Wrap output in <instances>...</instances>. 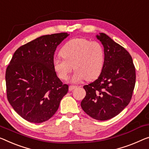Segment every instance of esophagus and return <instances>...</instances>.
I'll return each mask as SVG.
<instances>
[{"instance_id": "esophagus-1", "label": "esophagus", "mask_w": 149, "mask_h": 149, "mask_svg": "<svg viewBox=\"0 0 149 149\" xmlns=\"http://www.w3.org/2000/svg\"><path fill=\"white\" fill-rule=\"evenodd\" d=\"M76 88H77V86H70V87H69V90L72 91L74 89Z\"/></svg>"}]
</instances>
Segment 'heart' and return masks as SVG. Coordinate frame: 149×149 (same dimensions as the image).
Instances as JSON below:
<instances>
[{"label":"heart","mask_w":149,"mask_h":149,"mask_svg":"<svg viewBox=\"0 0 149 149\" xmlns=\"http://www.w3.org/2000/svg\"><path fill=\"white\" fill-rule=\"evenodd\" d=\"M60 55L53 61V69L61 79L65 80L75 70L72 77L73 82L86 79L92 81L97 78L102 72L105 52L103 46L97 41L84 38L71 39L62 47Z\"/></svg>","instance_id":"obj_1"}]
</instances>
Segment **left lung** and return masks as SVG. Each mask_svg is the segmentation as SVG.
Returning <instances> with one entry per match:
<instances>
[{
    "instance_id": "left-lung-1",
    "label": "left lung",
    "mask_w": 149,
    "mask_h": 149,
    "mask_svg": "<svg viewBox=\"0 0 149 149\" xmlns=\"http://www.w3.org/2000/svg\"><path fill=\"white\" fill-rule=\"evenodd\" d=\"M105 52L104 68L98 78L84 86L86 95L81 106L97 120L116 116L131 100L136 72L130 53L105 33L97 35Z\"/></svg>"
}]
</instances>
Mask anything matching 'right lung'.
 Instances as JSON below:
<instances>
[{
	"instance_id": "right-lung-1",
	"label": "right lung",
	"mask_w": 149,
	"mask_h": 149,
	"mask_svg": "<svg viewBox=\"0 0 149 149\" xmlns=\"http://www.w3.org/2000/svg\"><path fill=\"white\" fill-rule=\"evenodd\" d=\"M67 33L39 37L18 48L6 70V96L17 113L30 123L51 118L68 92L53 69L57 45Z\"/></svg>"
}]
</instances>
